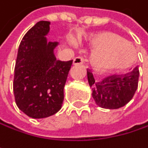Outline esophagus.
Instances as JSON below:
<instances>
[{"label": "esophagus", "mask_w": 148, "mask_h": 148, "mask_svg": "<svg viewBox=\"0 0 148 148\" xmlns=\"http://www.w3.org/2000/svg\"><path fill=\"white\" fill-rule=\"evenodd\" d=\"M85 59L82 56H77L74 59V65H79L84 62Z\"/></svg>", "instance_id": "obj_1"}]
</instances>
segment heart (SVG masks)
Here are the masks:
<instances>
[{
	"label": "heart",
	"instance_id": "obj_1",
	"mask_svg": "<svg viewBox=\"0 0 148 148\" xmlns=\"http://www.w3.org/2000/svg\"><path fill=\"white\" fill-rule=\"evenodd\" d=\"M89 43L96 48L91 56V65L98 73H110L130 67L135 59L132 43L111 32H99L89 37Z\"/></svg>",
	"mask_w": 148,
	"mask_h": 148
}]
</instances>
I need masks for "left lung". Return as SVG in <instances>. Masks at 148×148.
<instances>
[{
  "label": "left lung",
  "mask_w": 148,
  "mask_h": 148,
  "mask_svg": "<svg viewBox=\"0 0 148 148\" xmlns=\"http://www.w3.org/2000/svg\"><path fill=\"white\" fill-rule=\"evenodd\" d=\"M139 69L124 75H111L101 82H95L93 75L87 69L88 83L92 90V98L99 107L104 109H118L129 103L138 88Z\"/></svg>",
  "instance_id": "8db88e82"
}]
</instances>
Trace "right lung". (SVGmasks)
<instances>
[{
  "label": "right lung",
  "mask_w": 148,
  "mask_h": 148,
  "mask_svg": "<svg viewBox=\"0 0 148 148\" xmlns=\"http://www.w3.org/2000/svg\"><path fill=\"white\" fill-rule=\"evenodd\" d=\"M49 21H39L24 36L18 47L14 93L18 109L32 118H45L62 108L63 89L73 60H56L57 42L47 41Z\"/></svg>",
  "instance_id": "obj_1"
}]
</instances>
